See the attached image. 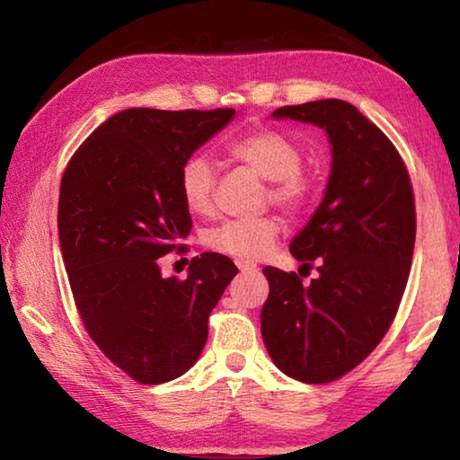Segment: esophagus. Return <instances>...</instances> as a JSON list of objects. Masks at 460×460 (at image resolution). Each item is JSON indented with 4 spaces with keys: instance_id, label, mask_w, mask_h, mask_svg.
I'll use <instances>...</instances> for the list:
<instances>
[{
    "instance_id": "obj_1",
    "label": "esophagus",
    "mask_w": 460,
    "mask_h": 460,
    "mask_svg": "<svg viewBox=\"0 0 460 460\" xmlns=\"http://www.w3.org/2000/svg\"><path fill=\"white\" fill-rule=\"evenodd\" d=\"M235 263H237V268H239L241 271H252V270H258V266H255V263H252V261H243V260H237Z\"/></svg>"
}]
</instances>
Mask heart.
<instances>
[{
  "instance_id": "b5f03b06",
  "label": "heart",
  "mask_w": 460,
  "mask_h": 460,
  "mask_svg": "<svg viewBox=\"0 0 460 460\" xmlns=\"http://www.w3.org/2000/svg\"><path fill=\"white\" fill-rule=\"evenodd\" d=\"M233 158L243 162L261 178L271 181L270 197L288 211H298L308 202L310 184L302 172V154L290 137L274 129H258L245 134L229 144ZM215 168L207 155H190L178 174L186 208L194 215H208L213 211ZM279 233L276 217H258L247 221H227L208 231L207 245L215 252L233 255L237 260H260L266 255Z\"/></svg>"
}]
</instances>
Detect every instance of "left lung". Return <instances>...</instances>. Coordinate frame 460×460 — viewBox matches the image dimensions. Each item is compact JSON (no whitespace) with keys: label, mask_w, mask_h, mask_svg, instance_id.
I'll return each mask as SVG.
<instances>
[{"label":"left lung","mask_w":460,"mask_h":460,"mask_svg":"<svg viewBox=\"0 0 460 460\" xmlns=\"http://www.w3.org/2000/svg\"><path fill=\"white\" fill-rule=\"evenodd\" d=\"M271 118L324 129L332 160L321 205L290 243L318 278L302 284L294 271L263 268L261 337L288 377L326 384L357 367L398 313L414 255V194L394 144L347 101L279 107Z\"/></svg>","instance_id":"obj_1"}]
</instances>
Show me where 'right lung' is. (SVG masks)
I'll return each instance as SVG.
<instances>
[{
  "instance_id": "right-lung-1",
  "label": "right lung",
  "mask_w": 460,
  "mask_h": 460,
  "mask_svg": "<svg viewBox=\"0 0 460 460\" xmlns=\"http://www.w3.org/2000/svg\"><path fill=\"white\" fill-rule=\"evenodd\" d=\"M235 109H123L93 131L60 182L58 241L76 310L97 347L139 384L181 377L199 361L208 314L237 268L221 253L164 278L162 255L192 227L178 174L229 126Z\"/></svg>"
}]
</instances>
